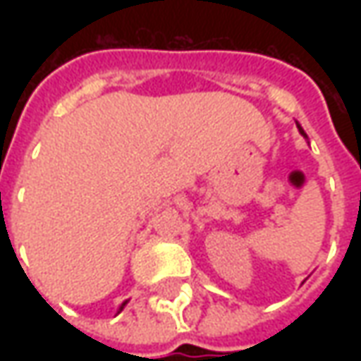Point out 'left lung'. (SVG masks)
Masks as SVG:
<instances>
[{
    "label": "left lung",
    "instance_id": "obj_1",
    "mask_svg": "<svg viewBox=\"0 0 361 361\" xmlns=\"http://www.w3.org/2000/svg\"><path fill=\"white\" fill-rule=\"evenodd\" d=\"M298 128H299V132H301V134H303V136H305V132L301 130V126H299V124H298Z\"/></svg>",
    "mask_w": 361,
    "mask_h": 361
}]
</instances>
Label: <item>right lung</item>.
<instances>
[{"mask_svg":"<svg viewBox=\"0 0 361 361\" xmlns=\"http://www.w3.org/2000/svg\"><path fill=\"white\" fill-rule=\"evenodd\" d=\"M124 305H126V301H124V303H122V305H120V312H122V307H124Z\"/></svg>","mask_w":361,"mask_h":361,"instance_id":"right-lung-1","label":"right lung"}]
</instances>
